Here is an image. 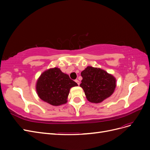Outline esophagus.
Masks as SVG:
<instances>
[{
  "label": "esophagus",
  "instance_id": "1",
  "mask_svg": "<svg viewBox=\"0 0 150 150\" xmlns=\"http://www.w3.org/2000/svg\"><path fill=\"white\" fill-rule=\"evenodd\" d=\"M75 82H76L77 84H78V85H79V84H80V82H79V81L78 79H76V80H75Z\"/></svg>",
  "mask_w": 150,
  "mask_h": 150
}]
</instances>
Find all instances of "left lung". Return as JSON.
<instances>
[{
    "mask_svg": "<svg viewBox=\"0 0 150 150\" xmlns=\"http://www.w3.org/2000/svg\"><path fill=\"white\" fill-rule=\"evenodd\" d=\"M83 79L80 86L88 100L99 103L109 98L116 88V78L100 68L88 66L81 72Z\"/></svg>",
    "mask_w": 150,
    "mask_h": 150,
    "instance_id": "1",
    "label": "left lung"
}]
</instances>
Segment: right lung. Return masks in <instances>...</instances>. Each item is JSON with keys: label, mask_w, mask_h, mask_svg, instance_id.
I'll return each mask as SVG.
<instances>
[{"label": "right lung", "mask_w": 150, "mask_h": 150, "mask_svg": "<svg viewBox=\"0 0 150 150\" xmlns=\"http://www.w3.org/2000/svg\"><path fill=\"white\" fill-rule=\"evenodd\" d=\"M78 84L57 67L51 68L41 74L36 83V91L42 101L52 106L67 103L70 89Z\"/></svg>", "instance_id": "add662e5"}]
</instances>
